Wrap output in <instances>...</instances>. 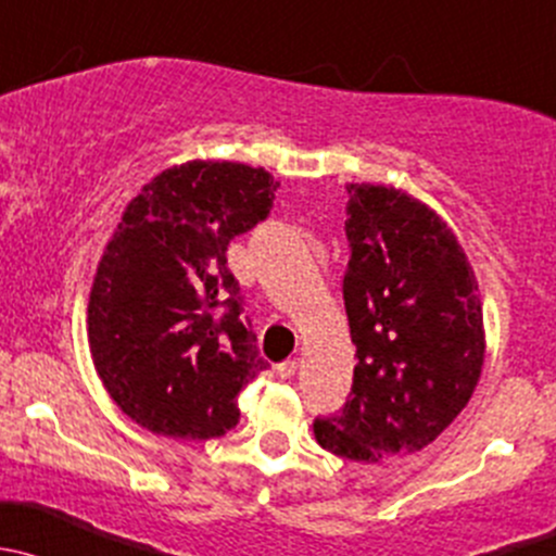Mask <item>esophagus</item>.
I'll use <instances>...</instances> for the list:
<instances>
[{"mask_svg":"<svg viewBox=\"0 0 556 556\" xmlns=\"http://www.w3.org/2000/svg\"><path fill=\"white\" fill-rule=\"evenodd\" d=\"M296 369H300V358H296V356L294 358H286L283 364L276 366V371H278L280 377H283V380H291V377L296 375Z\"/></svg>","mask_w":556,"mask_h":556,"instance_id":"obj_1","label":"esophagus"}]
</instances>
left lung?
I'll return each instance as SVG.
<instances>
[{"instance_id": "1", "label": "left lung", "mask_w": 556, "mask_h": 556, "mask_svg": "<svg viewBox=\"0 0 556 556\" xmlns=\"http://www.w3.org/2000/svg\"><path fill=\"white\" fill-rule=\"evenodd\" d=\"M351 240L342 294L356 345L342 415L313 422L316 442L356 463L431 444L482 377L479 280L452 227L393 185H348Z\"/></svg>"}]
</instances>
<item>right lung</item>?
I'll return each instance as SVG.
<instances>
[{
	"label": "right lung",
	"mask_w": 556,
	"mask_h": 556,
	"mask_svg": "<svg viewBox=\"0 0 556 556\" xmlns=\"http://www.w3.org/2000/svg\"><path fill=\"white\" fill-rule=\"evenodd\" d=\"M278 181L232 160L165 168L125 205L88 302V345L112 402L168 439L225 437L267 369L240 320L232 238L270 214Z\"/></svg>",
	"instance_id": "add662e5"
}]
</instances>
